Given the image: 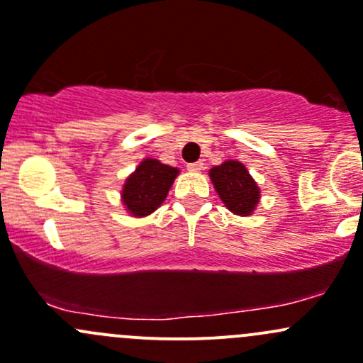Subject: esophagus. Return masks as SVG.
I'll use <instances>...</instances> for the list:
<instances>
[{"label":"esophagus","mask_w":363,"mask_h":363,"mask_svg":"<svg viewBox=\"0 0 363 363\" xmlns=\"http://www.w3.org/2000/svg\"><path fill=\"white\" fill-rule=\"evenodd\" d=\"M203 161H195V163H189L188 164V170L189 172H200V170H203Z\"/></svg>","instance_id":"esophagus-1"}]
</instances>
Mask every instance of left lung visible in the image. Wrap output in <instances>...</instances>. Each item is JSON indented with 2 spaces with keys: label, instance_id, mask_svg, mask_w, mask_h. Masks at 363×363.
Wrapping results in <instances>:
<instances>
[{
  "label": "left lung",
  "instance_id": "8db88e82",
  "mask_svg": "<svg viewBox=\"0 0 363 363\" xmlns=\"http://www.w3.org/2000/svg\"><path fill=\"white\" fill-rule=\"evenodd\" d=\"M211 181L219 199L239 216H250L259 199V189L250 172L239 161H225L211 170Z\"/></svg>",
  "mask_w": 363,
  "mask_h": 363
}]
</instances>
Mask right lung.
Returning a JSON list of instances; mask_svg holds the SVG:
<instances>
[{
	"mask_svg": "<svg viewBox=\"0 0 363 363\" xmlns=\"http://www.w3.org/2000/svg\"><path fill=\"white\" fill-rule=\"evenodd\" d=\"M177 174V168L160 163L158 160L142 161L123 188V202L128 211L137 218L155 212L167 199Z\"/></svg>",
	"mask_w": 363,
	"mask_h": 363,
	"instance_id": "obj_1",
	"label": "right lung"
}]
</instances>
